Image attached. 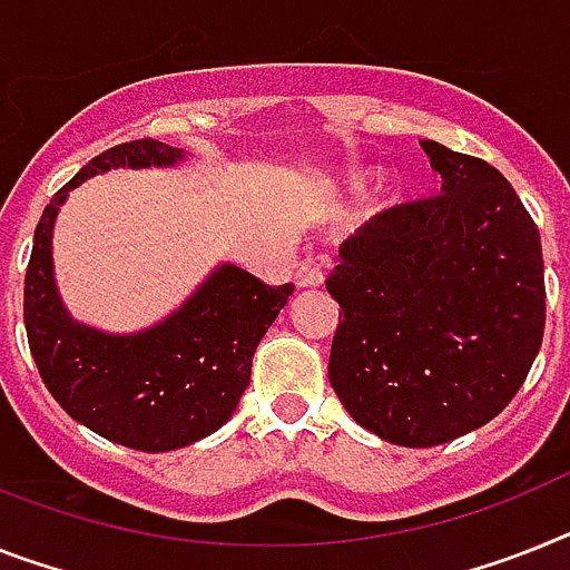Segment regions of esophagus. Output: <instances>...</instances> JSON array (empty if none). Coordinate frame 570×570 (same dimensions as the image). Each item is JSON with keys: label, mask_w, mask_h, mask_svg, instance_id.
I'll use <instances>...</instances> for the list:
<instances>
[{"label": "esophagus", "mask_w": 570, "mask_h": 570, "mask_svg": "<svg viewBox=\"0 0 570 570\" xmlns=\"http://www.w3.org/2000/svg\"><path fill=\"white\" fill-rule=\"evenodd\" d=\"M296 285L299 288H320L323 285V271H320L317 262H312V258L299 262V267H296Z\"/></svg>", "instance_id": "1"}]
</instances>
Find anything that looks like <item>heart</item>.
<instances>
[{"label": "heart", "mask_w": 570, "mask_h": 570, "mask_svg": "<svg viewBox=\"0 0 570 570\" xmlns=\"http://www.w3.org/2000/svg\"><path fill=\"white\" fill-rule=\"evenodd\" d=\"M350 186H352V189H355V191H361V189H364V177H352ZM381 191H390V186H384V189H381Z\"/></svg>", "instance_id": "obj_1"}]
</instances>
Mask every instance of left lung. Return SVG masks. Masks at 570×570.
<instances>
[{
  "label": "left lung",
  "instance_id": "obj_1",
  "mask_svg": "<svg viewBox=\"0 0 570 570\" xmlns=\"http://www.w3.org/2000/svg\"><path fill=\"white\" fill-rule=\"evenodd\" d=\"M443 191L341 244L328 381L350 416L404 449L451 443L504 411L544 335V258L504 174L422 139Z\"/></svg>",
  "mask_w": 570,
  "mask_h": 570
}]
</instances>
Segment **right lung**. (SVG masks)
<instances>
[{
	"mask_svg": "<svg viewBox=\"0 0 570 570\" xmlns=\"http://www.w3.org/2000/svg\"><path fill=\"white\" fill-rule=\"evenodd\" d=\"M186 150L136 139L89 159L42 209L26 271V332L42 384L75 422L136 451H174L218 431L250 384L258 341L294 285L271 288L238 265H218L157 326L112 335L66 312L51 235L60 206L110 168H168Z\"/></svg>",
	"mask_w": 570,
	"mask_h": 570,
	"instance_id": "1",
	"label": "right lung"
}]
</instances>
